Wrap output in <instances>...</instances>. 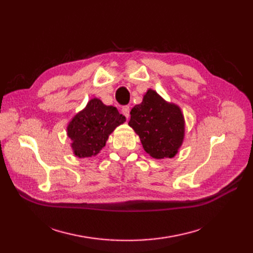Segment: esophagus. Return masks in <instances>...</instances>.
Returning <instances> with one entry per match:
<instances>
[{"label":"esophagus","instance_id":"obj_1","mask_svg":"<svg viewBox=\"0 0 253 253\" xmlns=\"http://www.w3.org/2000/svg\"><path fill=\"white\" fill-rule=\"evenodd\" d=\"M121 112L126 118H128V116H129V106H127V105L124 106V108H122V110H121Z\"/></svg>","mask_w":253,"mask_h":253}]
</instances>
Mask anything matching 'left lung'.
Wrapping results in <instances>:
<instances>
[{"instance_id": "obj_1", "label": "left lung", "mask_w": 253, "mask_h": 253, "mask_svg": "<svg viewBox=\"0 0 253 253\" xmlns=\"http://www.w3.org/2000/svg\"><path fill=\"white\" fill-rule=\"evenodd\" d=\"M128 126L139 136L143 150L155 159L172 158L185 139L186 122L179 105L149 88L131 111Z\"/></svg>"}]
</instances>
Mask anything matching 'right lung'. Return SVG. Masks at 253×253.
Masks as SVG:
<instances>
[{
    "label": "right lung",
    "instance_id": "obj_1",
    "mask_svg": "<svg viewBox=\"0 0 253 253\" xmlns=\"http://www.w3.org/2000/svg\"><path fill=\"white\" fill-rule=\"evenodd\" d=\"M124 122L126 117L115 106L105 105L96 97L90 99L66 127L73 154L79 158L96 156L104 148L114 129Z\"/></svg>",
    "mask_w": 253,
    "mask_h": 253
}]
</instances>
